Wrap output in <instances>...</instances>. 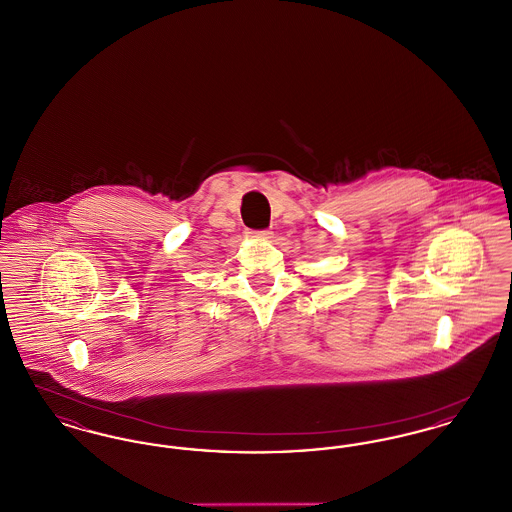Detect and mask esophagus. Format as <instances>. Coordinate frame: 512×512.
<instances>
[{
  "label": "esophagus",
  "mask_w": 512,
  "mask_h": 512,
  "mask_svg": "<svg viewBox=\"0 0 512 512\" xmlns=\"http://www.w3.org/2000/svg\"><path fill=\"white\" fill-rule=\"evenodd\" d=\"M251 238H259V240H268L272 238V232L270 230H253V232H247Z\"/></svg>",
  "instance_id": "esophagus-1"
}]
</instances>
